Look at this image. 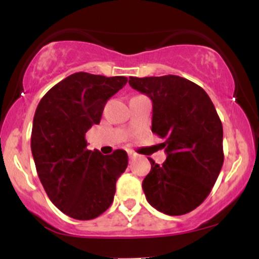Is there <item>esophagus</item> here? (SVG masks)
Listing matches in <instances>:
<instances>
[{"instance_id": "obj_1", "label": "esophagus", "mask_w": 259, "mask_h": 259, "mask_svg": "<svg viewBox=\"0 0 259 259\" xmlns=\"http://www.w3.org/2000/svg\"><path fill=\"white\" fill-rule=\"evenodd\" d=\"M127 154H129V158L130 159H135L136 157H138V156H136V153H134L133 151H129V152H127Z\"/></svg>"}]
</instances>
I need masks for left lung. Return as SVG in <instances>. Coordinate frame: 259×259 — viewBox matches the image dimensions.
I'll list each match as a JSON object with an SVG mask.
<instances>
[{"mask_svg":"<svg viewBox=\"0 0 259 259\" xmlns=\"http://www.w3.org/2000/svg\"><path fill=\"white\" fill-rule=\"evenodd\" d=\"M129 84L152 100V133L164 139L167 153L160 165L148 158L146 200L164 214H186L206 200L221 173V118L206 91L181 76H130Z\"/></svg>","mask_w":259,"mask_h":259,"instance_id":"obj_1","label":"left lung"}]
</instances>
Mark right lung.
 <instances>
[{"instance_id":"1","label":"right lung","mask_w":259,"mask_h":259,"mask_svg":"<svg viewBox=\"0 0 259 259\" xmlns=\"http://www.w3.org/2000/svg\"><path fill=\"white\" fill-rule=\"evenodd\" d=\"M127 82L125 76L79 72L56 84L34 115L31 152L45 191L64 214L90 221L112 204L127 154L109 156L86 148L85 134L100 124L105 105Z\"/></svg>"}]
</instances>
